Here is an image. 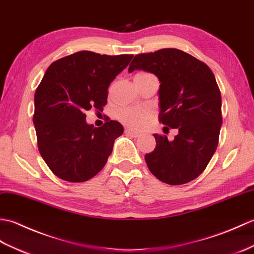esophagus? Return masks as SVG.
Instances as JSON below:
<instances>
[{
    "label": "esophagus",
    "mask_w": 254,
    "mask_h": 254,
    "mask_svg": "<svg viewBox=\"0 0 254 254\" xmlns=\"http://www.w3.org/2000/svg\"><path fill=\"white\" fill-rule=\"evenodd\" d=\"M125 132H126V134H129V136L134 137V138H137V137L140 136V132H138L136 130H132V129H130V128H126Z\"/></svg>",
    "instance_id": "34e87169"
}]
</instances>
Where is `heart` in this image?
Here are the masks:
<instances>
[{
  "mask_svg": "<svg viewBox=\"0 0 254 254\" xmlns=\"http://www.w3.org/2000/svg\"><path fill=\"white\" fill-rule=\"evenodd\" d=\"M136 76L143 78H154L149 72H139ZM117 118L123 124L131 128H142L151 118V112L145 109L124 108L117 112Z\"/></svg>",
  "mask_w": 254,
  "mask_h": 254,
  "instance_id": "1",
  "label": "heart"
}]
</instances>
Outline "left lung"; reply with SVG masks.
<instances>
[{
	"instance_id": "obj_1",
	"label": "left lung",
	"mask_w": 254,
	"mask_h": 254,
	"mask_svg": "<svg viewBox=\"0 0 254 254\" xmlns=\"http://www.w3.org/2000/svg\"><path fill=\"white\" fill-rule=\"evenodd\" d=\"M154 74L159 90L160 122L176 129L173 141L154 133L155 149L145 154L150 172L161 182L177 186L205 170L218 144L222 98L215 76L206 64L178 49H162L134 56L129 72Z\"/></svg>"
}]
</instances>
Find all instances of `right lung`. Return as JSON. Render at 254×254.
<instances>
[{"mask_svg":"<svg viewBox=\"0 0 254 254\" xmlns=\"http://www.w3.org/2000/svg\"><path fill=\"white\" fill-rule=\"evenodd\" d=\"M132 58L80 51L49 66L35 93L33 125L39 152L59 178L87 182L106 164L124 128L116 121L88 125L84 113L103 110L110 83Z\"/></svg>","mask_w":254,"mask_h":254,"instance_id":"add662e5","label":"right lung"}]
</instances>
